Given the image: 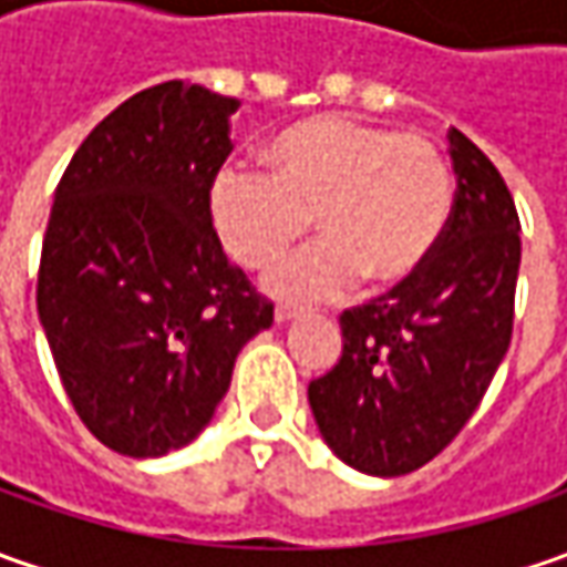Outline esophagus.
<instances>
[{"label": "esophagus", "mask_w": 567, "mask_h": 567, "mask_svg": "<svg viewBox=\"0 0 567 567\" xmlns=\"http://www.w3.org/2000/svg\"><path fill=\"white\" fill-rule=\"evenodd\" d=\"M302 316V309H296V306H277L274 309V321L277 324H287V321H293V318Z\"/></svg>", "instance_id": "34e87169"}]
</instances>
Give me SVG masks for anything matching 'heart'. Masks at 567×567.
<instances>
[{"instance_id": "heart-1", "label": "heart", "mask_w": 567, "mask_h": 567, "mask_svg": "<svg viewBox=\"0 0 567 567\" xmlns=\"http://www.w3.org/2000/svg\"><path fill=\"white\" fill-rule=\"evenodd\" d=\"M265 176L220 169L207 217L229 258L268 268L316 220L321 243L277 265L265 287L280 299H328L365 280L403 287L445 236L454 183L442 151L416 132L347 116H309L271 135Z\"/></svg>"}]
</instances>
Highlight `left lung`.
Instances as JSON below:
<instances>
[{
    "label": "left lung",
    "mask_w": 567,
    "mask_h": 567,
    "mask_svg": "<svg viewBox=\"0 0 567 567\" xmlns=\"http://www.w3.org/2000/svg\"><path fill=\"white\" fill-rule=\"evenodd\" d=\"M447 144L457 192L439 249L413 280L340 316V360L309 384L321 439L369 476H403L442 454L512 343L514 198L464 132L451 128Z\"/></svg>",
    "instance_id": "left-lung-1"
}]
</instances>
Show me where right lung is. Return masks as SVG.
Listing matches in <instances>:
<instances>
[{"mask_svg": "<svg viewBox=\"0 0 567 567\" xmlns=\"http://www.w3.org/2000/svg\"><path fill=\"white\" fill-rule=\"evenodd\" d=\"M236 100L164 81L120 103L55 188L37 312L69 401L125 457L188 445L274 306L207 217Z\"/></svg>", "mask_w": 567, "mask_h": 567, "instance_id": "right-lung-1", "label": "right lung"}]
</instances>
